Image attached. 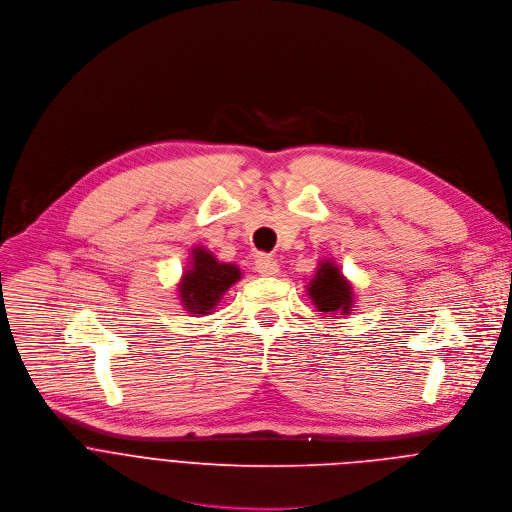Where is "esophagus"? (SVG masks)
Returning <instances> with one entry per match:
<instances>
[{
	"mask_svg": "<svg viewBox=\"0 0 512 512\" xmlns=\"http://www.w3.org/2000/svg\"><path fill=\"white\" fill-rule=\"evenodd\" d=\"M256 272L262 274V276H276L280 272V266H278V262L272 256L260 254L256 258Z\"/></svg>",
	"mask_w": 512,
	"mask_h": 512,
	"instance_id": "obj_1",
	"label": "esophagus"
}]
</instances>
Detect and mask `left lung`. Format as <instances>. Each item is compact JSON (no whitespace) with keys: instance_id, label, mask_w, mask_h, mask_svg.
<instances>
[{"instance_id":"obj_1","label":"left lung","mask_w":512,"mask_h":512,"mask_svg":"<svg viewBox=\"0 0 512 512\" xmlns=\"http://www.w3.org/2000/svg\"><path fill=\"white\" fill-rule=\"evenodd\" d=\"M309 298L323 315H349L353 311V284L333 260H321L315 276L306 284Z\"/></svg>"}]
</instances>
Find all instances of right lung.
Segmentation results:
<instances>
[{
    "label": "right lung",
    "instance_id": "add662e5",
    "mask_svg": "<svg viewBox=\"0 0 512 512\" xmlns=\"http://www.w3.org/2000/svg\"><path fill=\"white\" fill-rule=\"evenodd\" d=\"M189 260L177 284L181 306L193 317L212 315L230 286L242 278V272L236 264L220 262L203 246H195Z\"/></svg>",
    "mask_w": 512,
    "mask_h": 512
}]
</instances>
